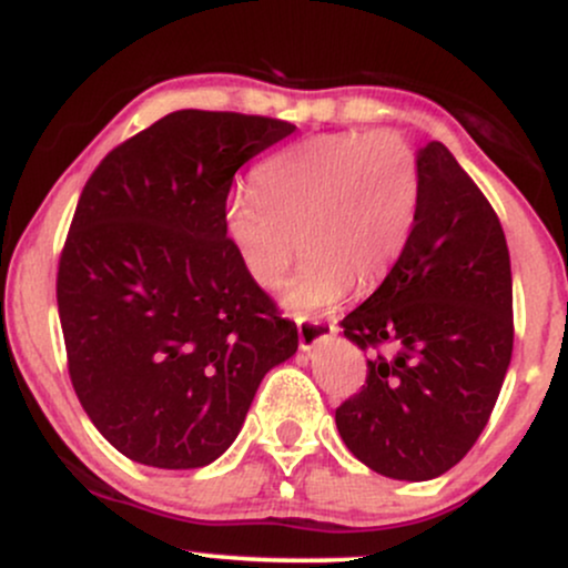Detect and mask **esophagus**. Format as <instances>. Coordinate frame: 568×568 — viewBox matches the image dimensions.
<instances>
[{
    "label": "esophagus",
    "mask_w": 568,
    "mask_h": 568,
    "mask_svg": "<svg viewBox=\"0 0 568 568\" xmlns=\"http://www.w3.org/2000/svg\"><path fill=\"white\" fill-rule=\"evenodd\" d=\"M296 331H298V347H302L304 352L315 349L317 344L328 342V338L336 336V325L331 323H306V321H298L296 323Z\"/></svg>",
    "instance_id": "34e87169"
}]
</instances>
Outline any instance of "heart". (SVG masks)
<instances>
[{"label":"heart","mask_w":568,"mask_h":568,"mask_svg":"<svg viewBox=\"0 0 568 568\" xmlns=\"http://www.w3.org/2000/svg\"><path fill=\"white\" fill-rule=\"evenodd\" d=\"M256 189L234 192L224 230L247 277L283 291L293 315L328 312L355 288L389 275L414 232L422 173L414 146L393 130L325 133L293 143L253 171Z\"/></svg>","instance_id":"obj_1"}]
</instances>
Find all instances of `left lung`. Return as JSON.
Here are the masks:
<instances>
[{
    "instance_id": "8db88e82",
    "label": "left lung",
    "mask_w": 568,
    "mask_h": 568,
    "mask_svg": "<svg viewBox=\"0 0 568 568\" xmlns=\"http://www.w3.org/2000/svg\"><path fill=\"white\" fill-rule=\"evenodd\" d=\"M422 200L406 251L342 321L368 361L336 408L344 446L374 473L429 480L484 433L513 357V275L501 224L440 141L416 152Z\"/></svg>"
}]
</instances>
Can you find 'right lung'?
<instances>
[{
  "mask_svg": "<svg viewBox=\"0 0 568 568\" xmlns=\"http://www.w3.org/2000/svg\"><path fill=\"white\" fill-rule=\"evenodd\" d=\"M296 125L181 109L112 149L84 184L58 264V315L82 408L160 470L216 462L296 325L224 230L232 179Z\"/></svg>",
  "mask_w": 568,
  "mask_h": 568,
  "instance_id": "add662e5",
  "label": "right lung"
}]
</instances>
